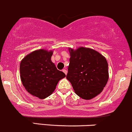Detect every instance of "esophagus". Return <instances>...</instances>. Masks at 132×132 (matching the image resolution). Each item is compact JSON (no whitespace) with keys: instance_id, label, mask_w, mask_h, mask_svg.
<instances>
[{"instance_id":"1","label":"esophagus","mask_w":132,"mask_h":132,"mask_svg":"<svg viewBox=\"0 0 132 132\" xmlns=\"http://www.w3.org/2000/svg\"><path fill=\"white\" fill-rule=\"evenodd\" d=\"M62 71H63V72L65 73V75H67V71L66 69H63V70H62Z\"/></svg>"}]
</instances>
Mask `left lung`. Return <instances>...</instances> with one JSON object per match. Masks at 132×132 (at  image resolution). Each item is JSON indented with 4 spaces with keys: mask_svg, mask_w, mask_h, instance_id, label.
<instances>
[{
    "mask_svg": "<svg viewBox=\"0 0 132 132\" xmlns=\"http://www.w3.org/2000/svg\"><path fill=\"white\" fill-rule=\"evenodd\" d=\"M70 58L66 78L75 93L89 100L100 94L109 80V66L105 56L90 48H69Z\"/></svg>",
    "mask_w": 132,
    "mask_h": 132,
    "instance_id": "left-lung-1",
    "label": "left lung"
}]
</instances>
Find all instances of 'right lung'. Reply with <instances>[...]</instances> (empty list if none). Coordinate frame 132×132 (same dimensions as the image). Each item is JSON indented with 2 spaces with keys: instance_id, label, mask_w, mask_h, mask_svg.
I'll list each match as a JSON object with an SVG mask.
<instances>
[{
  "instance_id": "add662e5",
  "label": "right lung",
  "mask_w": 132,
  "mask_h": 132,
  "mask_svg": "<svg viewBox=\"0 0 132 132\" xmlns=\"http://www.w3.org/2000/svg\"><path fill=\"white\" fill-rule=\"evenodd\" d=\"M53 51L40 49L26 55L20 64V79L26 90L39 99L51 95L58 81L66 76L51 61Z\"/></svg>"
}]
</instances>
